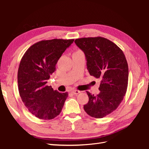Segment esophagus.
<instances>
[{
    "mask_svg": "<svg viewBox=\"0 0 149 149\" xmlns=\"http://www.w3.org/2000/svg\"><path fill=\"white\" fill-rule=\"evenodd\" d=\"M71 93L74 94H78L80 93V91H78V90H73V91H71Z\"/></svg>",
    "mask_w": 149,
    "mask_h": 149,
    "instance_id": "esophagus-1",
    "label": "esophagus"
}]
</instances>
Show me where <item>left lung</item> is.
I'll use <instances>...</instances> for the list:
<instances>
[{"mask_svg":"<svg viewBox=\"0 0 149 149\" xmlns=\"http://www.w3.org/2000/svg\"><path fill=\"white\" fill-rule=\"evenodd\" d=\"M74 43L84 52L91 76L101 79L100 92L94 96L86 91V113L102 118L115 111L123 100L128 84L129 68L123 52L107 38L88 37L76 39Z\"/></svg>","mask_w":149,"mask_h":149,"instance_id":"1","label":"left lung"}]
</instances>
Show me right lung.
Segmentation results:
<instances>
[{
  "mask_svg": "<svg viewBox=\"0 0 149 149\" xmlns=\"http://www.w3.org/2000/svg\"><path fill=\"white\" fill-rule=\"evenodd\" d=\"M74 39L42 40L31 46L22 57L18 70L22 101L29 112L40 119L50 120L60 114L68 96L47 86L56 65Z\"/></svg>",
  "mask_w": 149,
  "mask_h": 149,
  "instance_id": "1",
  "label": "right lung"
}]
</instances>
